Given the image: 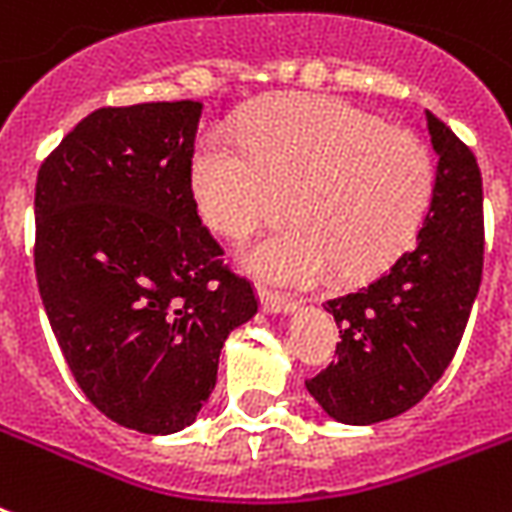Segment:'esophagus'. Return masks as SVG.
<instances>
[{
  "label": "esophagus",
  "instance_id": "34e87169",
  "mask_svg": "<svg viewBox=\"0 0 512 512\" xmlns=\"http://www.w3.org/2000/svg\"><path fill=\"white\" fill-rule=\"evenodd\" d=\"M257 295H260V303H263V308L268 311V314H292V311H298V303H295L292 298H287V295H282V292H273L260 287Z\"/></svg>",
  "mask_w": 512,
  "mask_h": 512
}]
</instances>
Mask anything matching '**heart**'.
<instances>
[{"mask_svg":"<svg viewBox=\"0 0 512 512\" xmlns=\"http://www.w3.org/2000/svg\"><path fill=\"white\" fill-rule=\"evenodd\" d=\"M432 187L435 163L419 136L303 93L247 109L236 131H206L190 161L195 204L228 236L273 217L290 190L292 220L239 249L244 268L284 284L384 268L416 236Z\"/></svg>","mask_w":512,"mask_h":512,"instance_id":"1","label":"heart"}]
</instances>
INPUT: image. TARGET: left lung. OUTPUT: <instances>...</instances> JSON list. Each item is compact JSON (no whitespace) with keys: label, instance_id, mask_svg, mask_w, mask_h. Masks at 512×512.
Listing matches in <instances>:
<instances>
[{"label":"left lung","instance_id":"obj_1","mask_svg":"<svg viewBox=\"0 0 512 512\" xmlns=\"http://www.w3.org/2000/svg\"><path fill=\"white\" fill-rule=\"evenodd\" d=\"M438 169L416 241L360 290L327 300L338 360L308 378V395L341 424L395 419L419 403L454 360L481 290V171L446 123L427 112Z\"/></svg>","mask_w":512,"mask_h":512}]
</instances>
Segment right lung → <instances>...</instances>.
<instances>
[{
	"instance_id": "1",
	"label": "right lung",
	"mask_w": 512,
	"mask_h": 512,
	"mask_svg": "<svg viewBox=\"0 0 512 512\" xmlns=\"http://www.w3.org/2000/svg\"><path fill=\"white\" fill-rule=\"evenodd\" d=\"M201 109L190 99L96 109L37 174L34 265L53 335L85 397L147 435L198 419L225 338L257 314L195 212Z\"/></svg>"
}]
</instances>
